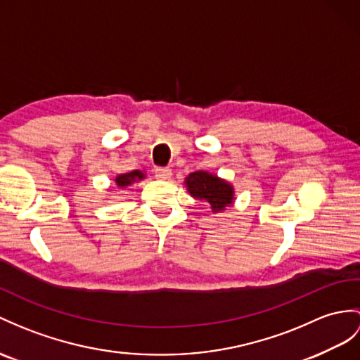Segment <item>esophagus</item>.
Segmentation results:
<instances>
[{
    "label": "esophagus",
    "mask_w": 360,
    "mask_h": 360,
    "mask_svg": "<svg viewBox=\"0 0 360 360\" xmlns=\"http://www.w3.org/2000/svg\"><path fill=\"white\" fill-rule=\"evenodd\" d=\"M155 177L160 180H168L171 177V169L165 168V166H159V168H155Z\"/></svg>",
    "instance_id": "esophagus-1"
}]
</instances>
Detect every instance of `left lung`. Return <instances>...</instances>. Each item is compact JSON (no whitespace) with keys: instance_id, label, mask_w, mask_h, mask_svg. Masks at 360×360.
I'll return each mask as SVG.
<instances>
[{"instance_id":"left-lung-1","label":"left lung","mask_w":360,"mask_h":360,"mask_svg":"<svg viewBox=\"0 0 360 360\" xmlns=\"http://www.w3.org/2000/svg\"><path fill=\"white\" fill-rule=\"evenodd\" d=\"M186 185L192 197L206 200L212 210H223L233 200V189L229 183L205 171L192 172L186 179Z\"/></svg>"}]
</instances>
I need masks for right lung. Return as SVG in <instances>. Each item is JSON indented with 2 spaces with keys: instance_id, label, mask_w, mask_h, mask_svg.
I'll use <instances>...</instances> for the list:
<instances>
[{
  "instance_id": "obj_1",
  "label": "right lung",
  "mask_w": 360,
  "mask_h": 360,
  "mask_svg": "<svg viewBox=\"0 0 360 360\" xmlns=\"http://www.w3.org/2000/svg\"><path fill=\"white\" fill-rule=\"evenodd\" d=\"M145 177L143 172L140 171H133V172H128V174H120L119 177L116 179V183L119 188H127L131 183L136 181V180H142Z\"/></svg>"
}]
</instances>
